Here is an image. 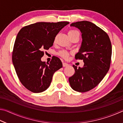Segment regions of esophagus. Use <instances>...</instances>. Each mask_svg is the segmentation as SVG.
I'll use <instances>...</instances> for the list:
<instances>
[{
    "mask_svg": "<svg viewBox=\"0 0 123 123\" xmlns=\"http://www.w3.org/2000/svg\"><path fill=\"white\" fill-rule=\"evenodd\" d=\"M62 64H63V67H67L68 66V63H64V62H63V63H62Z\"/></svg>",
    "mask_w": 123,
    "mask_h": 123,
    "instance_id": "obj_1",
    "label": "esophagus"
}]
</instances>
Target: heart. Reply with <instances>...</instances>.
I'll return each instance as SVG.
<instances>
[{
    "label": "heart",
    "mask_w": 123,
    "mask_h": 123,
    "mask_svg": "<svg viewBox=\"0 0 123 123\" xmlns=\"http://www.w3.org/2000/svg\"><path fill=\"white\" fill-rule=\"evenodd\" d=\"M68 34L69 37H70L72 36H73L74 35L76 34H79V33L78 31H76L75 30H70L68 31ZM69 53H68V52L64 50L61 51L59 53V55L61 56L63 58H64V59H67V58L68 57V56H69Z\"/></svg>",
    "instance_id": "1"
}]
</instances>
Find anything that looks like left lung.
<instances>
[{"label":"left lung","instance_id":"8db88e82","mask_svg":"<svg viewBox=\"0 0 123 123\" xmlns=\"http://www.w3.org/2000/svg\"><path fill=\"white\" fill-rule=\"evenodd\" d=\"M70 26L81 32L82 43L76 59L83 60L82 68L73 65L74 74L69 78L72 88L86 92L96 87L110 69L112 55L111 43L108 35L93 23L80 21L73 23Z\"/></svg>","mask_w":123,"mask_h":123}]
</instances>
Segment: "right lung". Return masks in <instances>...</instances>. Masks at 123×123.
<instances>
[{"label": "right lung", "mask_w": 123, "mask_h": 123, "mask_svg": "<svg viewBox=\"0 0 123 123\" xmlns=\"http://www.w3.org/2000/svg\"><path fill=\"white\" fill-rule=\"evenodd\" d=\"M68 22H37L20 29L14 42L12 62L22 85L31 92L41 93L48 88L56 71L62 67L59 58L48 63L41 61L44 51L53 46L55 38Z\"/></svg>", "instance_id": "add662e5"}]
</instances>
